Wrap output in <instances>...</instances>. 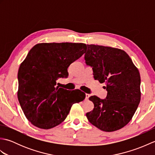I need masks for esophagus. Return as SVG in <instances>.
<instances>
[{"mask_svg":"<svg viewBox=\"0 0 155 155\" xmlns=\"http://www.w3.org/2000/svg\"><path fill=\"white\" fill-rule=\"evenodd\" d=\"M85 96H86V97H85V99L88 100V98H89V97H90V94H87V93H86V94H85Z\"/></svg>","mask_w":155,"mask_h":155,"instance_id":"obj_1","label":"esophagus"}]
</instances>
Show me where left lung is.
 <instances>
[{
	"label": "left lung",
	"mask_w": 155,
	"mask_h": 155,
	"mask_svg": "<svg viewBox=\"0 0 155 155\" xmlns=\"http://www.w3.org/2000/svg\"><path fill=\"white\" fill-rule=\"evenodd\" d=\"M85 62L93 67L94 78L107 91L106 98L91 96L93 110L86 116L94 126L105 132L124 127L132 119L140 101V77L129 56L120 49L87 45Z\"/></svg>",
	"instance_id": "left-lung-1"
}]
</instances>
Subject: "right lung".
Listing matches in <instances>:
<instances>
[{
    "instance_id": "add662e5",
    "label": "right lung",
    "mask_w": 155,
    "mask_h": 155,
    "mask_svg": "<svg viewBox=\"0 0 155 155\" xmlns=\"http://www.w3.org/2000/svg\"><path fill=\"white\" fill-rule=\"evenodd\" d=\"M84 43H40L35 45L20 66L18 99L25 117L38 128L50 129L63 122L74 103L85 94L56 87L67 78L70 64L84 53Z\"/></svg>"
}]
</instances>
